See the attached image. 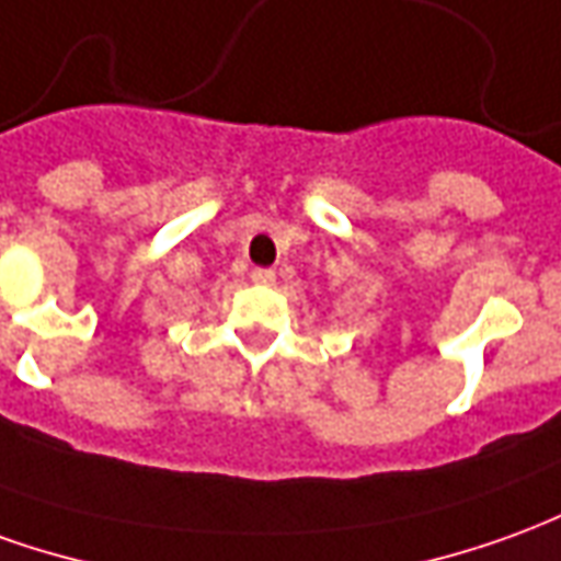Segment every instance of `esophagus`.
Returning a JSON list of instances; mask_svg holds the SVG:
<instances>
[{"instance_id":"34e87169","label":"esophagus","mask_w":561,"mask_h":561,"mask_svg":"<svg viewBox=\"0 0 561 561\" xmlns=\"http://www.w3.org/2000/svg\"><path fill=\"white\" fill-rule=\"evenodd\" d=\"M252 282L254 285H273V282H276V273H273V270L257 267L252 270Z\"/></svg>"}]
</instances>
